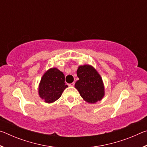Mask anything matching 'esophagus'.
Returning <instances> with one entry per match:
<instances>
[{"instance_id": "obj_1", "label": "esophagus", "mask_w": 147, "mask_h": 147, "mask_svg": "<svg viewBox=\"0 0 147 147\" xmlns=\"http://www.w3.org/2000/svg\"><path fill=\"white\" fill-rule=\"evenodd\" d=\"M74 85V82H73V83H71V84H69V86H73Z\"/></svg>"}]
</instances>
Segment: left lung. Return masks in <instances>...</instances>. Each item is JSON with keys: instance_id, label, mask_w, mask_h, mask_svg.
Instances as JSON below:
<instances>
[{"instance_id": "1", "label": "left lung", "mask_w": 147, "mask_h": 147, "mask_svg": "<svg viewBox=\"0 0 147 147\" xmlns=\"http://www.w3.org/2000/svg\"><path fill=\"white\" fill-rule=\"evenodd\" d=\"M76 73L79 80L74 86L84 100L91 104L100 101L104 95V87L98 72L93 67L84 65L78 67Z\"/></svg>"}]
</instances>
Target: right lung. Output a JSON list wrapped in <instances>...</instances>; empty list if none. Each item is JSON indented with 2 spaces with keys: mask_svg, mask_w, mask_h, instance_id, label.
<instances>
[{
  "mask_svg": "<svg viewBox=\"0 0 147 147\" xmlns=\"http://www.w3.org/2000/svg\"><path fill=\"white\" fill-rule=\"evenodd\" d=\"M68 86L65 83V76L56 68L47 71L42 76L39 86V96L47 103H52L60 97Z\"/></svg>",
  "mask_w": 147,
  "mask_h": 147,
  "instance_id": "right-lung-1",
  "label": "right lung"
}]
</instances>
